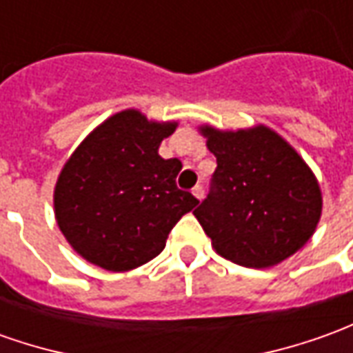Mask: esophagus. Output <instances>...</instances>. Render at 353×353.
<instances>
[{
  "instance_id": "esophagus-1",
  "label": "esophagus",
  "mask_w": 353,
  "mask_h": 353,
  "mask_svg": "<svg viewBox=\"0 0 353 353\" xmlns=\"http://www.w3.org/2000/svg\"><path fill=\"white\" fill-rule=\"evenodd\" d=\"M193 195H195V199H199V201H201V199L205 196V189H203L201 185H195L193 187Z\"/></svg>"
}]
</instances>
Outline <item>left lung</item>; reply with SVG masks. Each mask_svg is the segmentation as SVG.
Listing matches in <instances>:
<instances>
[{
    "mask_svg": "<svg viewBox=\"0 0 353 353\" xmlns=\"http://www.w3.org/2000/svg\"><path fill=\"white\" fill-rule=\"evenodd\" d=\"M216 157L214 189L193 214L220 257L268 268L307 243L323 212L317 176L284 137L265 123L196 127Z\"/></svg>",
    "mask_w": 353,
    "mask_h": 353,
    "instance_id": "1",
    "label": "left lung"
}]
</instances>
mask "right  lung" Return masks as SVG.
Here are the masks:
<instances>
[{
  "mask_svg": "<svg viewBox=\"0 0 353 353\" xmlns=\"http://www.w3.org/2000/svg\"><path fill=\"white\" fill-rule=\"evenodd\" d=\"M177 121L127 108L96 125L67 158L54 187V216L79 257L110 272L162 253L179 218L199 205L179 191L177 158L158 154Z\"/></svg>",
  "mask_w": 353,
  "mask_h": 353,
  "instance_id": "right-lung-1",
  "label": "right lung"
}]
</instances>
